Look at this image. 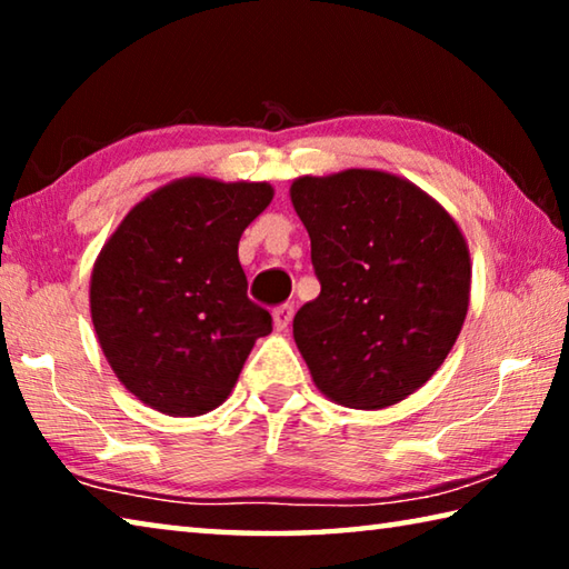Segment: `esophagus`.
I'll return each mask as SVG.
<instances>
[{
    "label": "esophagus",
    "instance_id": "esophagus-1",
    "mask_svg": "<svg viewBox=\"0 0 569 569\" xmlns=\"http://www.w3.org/2000/svg\"><path fill=\"white\" fill-rule=\"evenodd\" d=\"M291 321H293V306H288V303L278 306L276 311H273V326H276V331H286L288 326H291Z\"/></svg>",
    "mask_w": 569,
    "mask_h": 569
}]
</instances>
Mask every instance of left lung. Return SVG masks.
I'll return each mask as SVG.
<instances>
[{
    "mask_svg": "<svg viewBox=\"0 0 569 569\" xmlns=\"http://www.w3.org/2000/svg\"><path fill=\"white\" fill-rule=\"evenodd\" d=\"M321 293L293 339L326 399L377 411L421 389L457 343L471 288L467 238L447 208L387 170L291 182Z\"/></svg>",
    "mask_w": 569,
    "mask_h": 569,
    "instance_id": "obj_1",
    "label": "left lung"
}]
</instances>
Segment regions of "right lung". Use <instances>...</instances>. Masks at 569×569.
Instances as JSON below:
<instances>
[{
	"label": "right lung",
	"instance_id": "add662e5",
	"mask_svg": "<svg viewBox=\"0 0 569 569\" xmlns=\"http://www.w3.org/2000/svg\"><path fill=\"white\" fill-rule=\"evenodd\" d=\"M271 182L186 176L148 192L104 240L90 316L110 369L168 417H200L233 391L271 313L248 301L243 230L271 206Z\"/></svg>",
	"mask_w": 569,
	"mask_h": 569
}]
</instances>
